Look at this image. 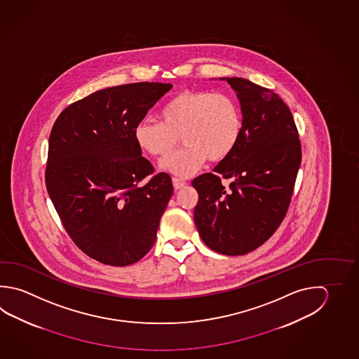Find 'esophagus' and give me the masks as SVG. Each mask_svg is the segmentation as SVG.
Here are the masks:
<instances>
[{
    "label": "esophagus",
    "instance_id": "34e87169",
    "mask_svg": "<svg viewBox=\"0 0 359 359\" xmlns=\"http://www.w3.org/2000/svg\"><path fill=\"white\" fill-rule=\"evenodd\" d=\"M172 182H173V187L176 189H182V187L187 184V182L183 178H180V177H173Z\"/></svg>",
    "mask_w": 359,
    "mask_h": 359
}]
</instances>
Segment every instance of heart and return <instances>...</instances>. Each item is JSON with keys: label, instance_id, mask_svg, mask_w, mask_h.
<instances>
[{"label": "heart", "instance_id": "1", "mask_svg": "<svg viewBox=\"0 0 359 359\" xmlns=\"http://www.w3.org/2000/svg\"><path fill=\"white\" fill-rule=\"evenodd\" d=\"M159 118L139 123L134 139L144 153L165 158L181 137L184 147L162 163L180 176L194 175L208 158L211 162L228 158L243 131L241 104L225 92H180L162 106Z\"/></svg>", "mask_w": 359, "mask_h": 359}]
</instances>
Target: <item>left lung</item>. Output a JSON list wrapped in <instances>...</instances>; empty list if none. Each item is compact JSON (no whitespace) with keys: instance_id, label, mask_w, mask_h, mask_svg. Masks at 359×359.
<instances>
[{"instance_id":"8db88e82","label":"left lung","mask_w":359,"mask_h":359,"mask_svg":"<svg viewBox=\"0 0 359 359\" xmlns=\"http://www.w3.org/2000/svg\"><path fill=\"white\" fill-rule=\"evenodd\" d=\"M226 79L238 92L243 131L234 151L196 177L195 224L203 243L220 255H243L261 247L283 222L301 164L292 112L272 90L248 79ZM222 179H230L224 187Z\"/></svg>"}]
</instances>
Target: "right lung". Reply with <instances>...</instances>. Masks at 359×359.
<instances>
[{
    "label": "right lung",
    "mask_w": 359,
    "mask_h": 359,
    "mask_svg": "<svg viewBox=\"0 0 359 359\" xmlns=\"http://www.w3.org/2000/svg\"><path fill=\"white\" fill-rule=\"evenodd\" d=\"M170 88L159 82L104 88L65 107L53 125L48 194L67 234L102 264L130 266L156 241L173 184L168 173L154 175L134 130Z\"/></svg>",
    "instance_id": "obj_1"
}]
</instances>
